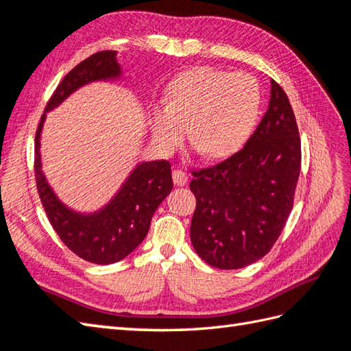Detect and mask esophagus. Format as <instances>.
<instances>
[{"label":"esophagus","mask_w":351,"mask_h":351,"mask_svg":"<svg viewBox=\"0 0 351 351\" xmlns=\"http://www.w3.org/2000/svg\"><path fill=\"white\" fill-rule=\"evenodd\" d=\"M172 176H173V182L178 186H182L189 182V175H186V172H184V170H181V169H175Z\"/></svg>","instance_id":"34e87169"}]
</instances>
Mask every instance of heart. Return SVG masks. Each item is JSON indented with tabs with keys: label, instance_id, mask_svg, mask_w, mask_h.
I'll use <instances>...</instances> for the list:
<instances>
[{
	"label": "heart",
	"instance_id": "b5f03b06",
	"mask_svg": "<svg viewBox=\"0 0 351 351\" xmlns=\"http://www.w3.org/2000/svg\"><path fill=\"white\" fill-rule=\"evenodd\" d=\"M165 109H154L151 128L156 142L173 149L186 128L193 143L213 160L230 157L245 143L254 128L262 91L247 73L195 67L169 84Z\"/></svg>",
	"mask_w": 351,
	"mask_h": 351
}]
</instances>
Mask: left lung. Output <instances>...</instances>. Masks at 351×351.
Instances as JSON below:
<instances>
[{"label":"left lung","mask_w":351,"mask_h":351,"mask_svg":"<svg viewBox=\"0 0 351 351\" xmlns=\"http://www.w3.org/2000/svg\"><path fill=\"white\" fill-rule=\"evenodd\" d=\"M265 117L245 146L193 170V247L210 266L239 269L266 256L286 226L300 172V137L287 94L272 80Z\"/></svg>","instance_id":"8db88e82"}]
</instances>
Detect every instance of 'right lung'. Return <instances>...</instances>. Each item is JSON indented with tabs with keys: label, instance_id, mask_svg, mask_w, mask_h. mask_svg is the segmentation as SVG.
Instances as JSON below:
<instances>
[{
	"label": "right lung",
	"instance_id": "right-lung-1",
	"mask_svg": "<svg viewBox=\"0 0 351 351\" xmlns=\"http://www.w3.org/2000/svg\"><path fill=\"white\" fill-rule=\"evenodd\" d=\"M115 51H100L79 62L56 86L45 112L58 106L75 89L99 79L119 76ZM45 115L38 122L34 138V176L45 213L53 230L70 251L95 265H110L127 257L149 230L154 213L173 189L172 170L166 160L137 166L127 182L108 206L99 214L71 213L47 185L40 170V132Z\"/></svg>",
	"mask_w": 351,
	"mask_h": 351
}]
</instances>
